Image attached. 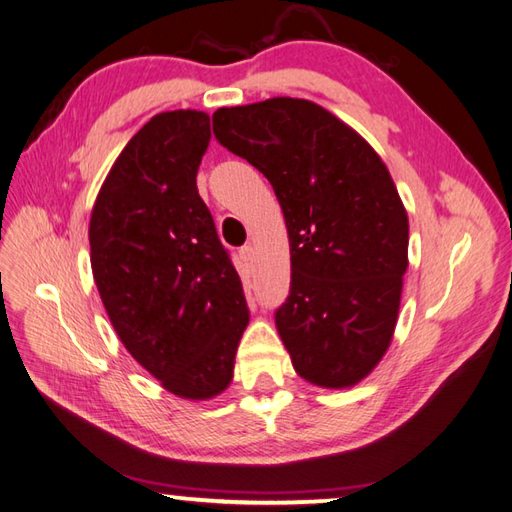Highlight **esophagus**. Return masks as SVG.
<instances>
[{
    "mask_svg": "<svg viewBox=\"0 0 512 512\" xmlns=\"http://www.w3.org/2000/svg\"><path fill=\"white\" fill-rule=\"evenodd\" d=\"M240 259L244 261L246 268H255V259H257L255 248L253 246H244L242 251H240Z\"/></svg>",
    "mask_w": 512,
    "mask_h": 512,
    "instance_id": "1",
    "label": "esophagus"
}]
</instances>
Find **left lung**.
Listing matches in <instances>:
<instances>
[{"label":"left lung","mask_w":512,"mask_h":512,"mask_svg":"<svg viewBox=\"0 0 512 512\" xmlns=\"http://www.w3.org/2000/svg\"><path fill=\"white\" fill-rule=\"evenodd\" d=\"M213 135L281 205L292 281L275 323L294 371L320 388L360 384L390 347L408 270V213L386 163L301 98L222 106Z\"/></svg>","instance_id":"obj_1"}]
</instances>
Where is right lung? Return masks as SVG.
<instances>
[{"mask_svg":"<svg viewBox=\"0 0 512 512\" xmlns=\"http://www.w3.org/2000/svg\"><path fill=\"white\" fill-rule=\"evenodd\" d=\"M209 115H154L128 141L95 198L91 270L126 351L172 395L229 388L248 325L242 281L198 196Z\"/></svg>","mask_w":512,"mask_h":512,"instance_id":"add662e5","label":"right lung"}]
</instances>
